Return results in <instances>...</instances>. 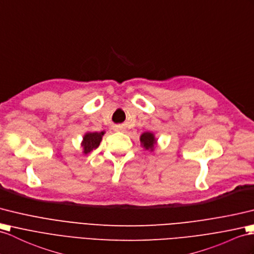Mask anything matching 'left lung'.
<instances>
[{"mask_svg":"<svg viewBox=\"0 0 254 254\" xmlns=\"http://www.w3.org/2000/svg\"><path fill=\"white\" fill-rule=\"evenodd\" d=\"M140 141H141L142 146H143L145 150H150V151H153L154 146L156 144L155 135H154V133L147 132V131L141 134Z\"/></svg>","mask_w":254,"mask_h":254,"instance_id":"8db88e82","label":"left lung"}]
</instances>
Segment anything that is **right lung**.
I'll list each match as a JSON object with an SVG mask.
<instances>
[{"label": "right lung", "instance_id": "right-lung-1", "mask_svg": "<svg viewBox=\"0 0 254 254\" xmlns=\"http://www.w3.org/2000/svg\"><path fill=\"white\" fill-rule=\"evenodd\" d=\"M104 134V131L101 132H87L83 138L82 141V146H83V153L88 154L92 150H96V148L100 144L102 140V135Z\"/></svg>", "mask_w": 254, "mask_h": 254}]
</instances>
